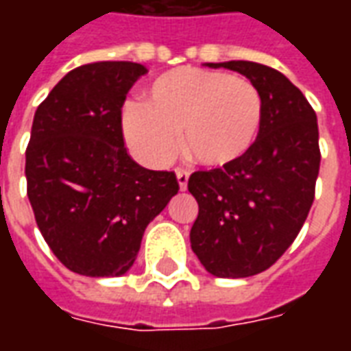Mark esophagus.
<instances>
[{
	"label": "esophagus",
	"mask_w": 351,
	"mask_h": 351,
	"mask_svg": "<svg viewBox=\"0 0 351 351\" xmlns=\"http://www.w3.org/2000/svg\"><path fill=\"white\" fill-rule=\"evenodd\" d=\"M188 178H190V176H188L186 171H182V169H178V171H176V180H178V186H180V190L182 191L188 188Z\"/></svg>",
	"instance_id": "esophagus-1"
}]
</instances>
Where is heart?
I'll use <instances>...</instances> for the list:
<instances>
[{
  "label": "heart",
  "instance_id": "b5f03b06",
  "mask_svg": "<svg viewBox=\"0 0 351 351\" xmlns=\"http://www.w3.org/2000/svg\"><path fill=\"white\" fill-rule=\"evenodd\" d=\"M263 97L248 79L201 67H176L145 90V105L123 108L128 145L146 165L161 167L182 145L205 167H228L256 145Z\"/></svg>",
  "mask_w": 351,
  "mask_h": 351
}]
</instances>
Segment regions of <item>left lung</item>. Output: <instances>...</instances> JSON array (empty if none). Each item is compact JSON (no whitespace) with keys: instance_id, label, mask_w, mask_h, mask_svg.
<instances>
[{"instance_id":"obj_1","label":"left lung","mask_w":351,"mask_h":351,"mask_svg":"<svg viewBox=\"0 0 351 351\" xmlns=\"http://www.w3.org/2000/svg\"><path fill=\"white\" fill-rule=\"evenodd\" d=\"M208 67L241 73L258 88L263 123L243 160L190 176L199 205L191 250L214 276L246 278L276 263L308 216L322 160L317 120L301 90L272 67L243 60Z\"/></svg>"}]
</instances>
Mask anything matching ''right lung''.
<instances>
[{"label": "right lung", "instance_id": "right-lung-1", "mask_svg": "<svg viewBox=\"0 0 351 351\" xmlns=\"http://www.w3.org/2000/svg\"><path fill=\"white\" fill-rule=\"evenodd\" d=\"M145 73L133 62L80 65L35 110L27 197L50 250L77 274H125L146 226L178 193L173 171L141 167L123 146V101Z\"/></svg>", "mask_w": 351, "mask_h": 351}]
</instances>
